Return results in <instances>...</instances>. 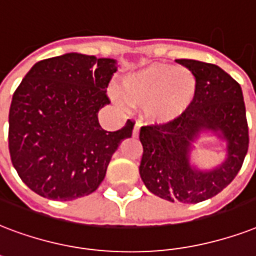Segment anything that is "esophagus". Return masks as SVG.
<instances>
[{"label": "esophagus", "instance_id": "34e87169", "mask_svg": "<svg viewBox=\"0 0 256 256\" xmlns=\"http://www.w3.org/2000/svg\"><path fill=\"white\" fill-rule=\"evenodd\" d=\"M138 134H140V124H136V126H134V128H132V136L136 138Z\"/></svg>", "mask_w": 256, "mask_h": 256}]
</instances>
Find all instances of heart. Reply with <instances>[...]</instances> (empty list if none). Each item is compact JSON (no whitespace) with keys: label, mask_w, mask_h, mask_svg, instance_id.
<instances>
[{"label":"heart","mask_w":256,"mask_h":256,"mask_svg":"<svg viewBox=\"0 0 256 256\" xmlns=\"http://www.w3.org/2000/svg\"><path fill=\"white\" fill-rule=\"evenodd\" d=\"M122 90L130 102L145 104V115L150 122L169 124L190 107L198 82L186 68L152 64L124 76Z\"/></svg>","instance_id":"b5f03b06"}]
</instances>
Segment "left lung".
I'll return each instance as SVG.
<instances>
[{
	"mask_svg": "<svg viewBox=\"0 0 256 256\" xmlns=\"http://www.w3.org/2000/svg\"><path fill=\"white\" fill-rule=\"evenodd\" d=\"M198 82L194 100L169 124L142 126L140 174L150 192L168 202L196 204L223 190L240 170L248 150V124L240 84L210 63L181 58ZM220 131L228 141V160L218 170L198 172L188 165L192 141L200 131Z\"/></svg>",
	"mask_w": 256,
	"mask_h": 256,
	"instance_id": "obj_1",
	"label": "left lung"
}]
</instances>
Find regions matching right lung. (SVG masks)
<instances>
[{
    "instance_id": "right-lung-1",
    "label": "right lung",
    "mask_w": 256,
    "mask_h": 256,
    "mask_svg": "<svg viewBox=\"0 0 256 256\" xmlns=\"http://www.w3.org/2000/svg\"><path fill=\"white\" fill-rule=\"evenodd\" d=\"M115 60L67 54L38 62L13 94L9 153L34 193L68 202L91 194L106 176L112 154L132 136L134 120L106 132L98 111L110 103Z\"/></svg>"
}]
</instances>
